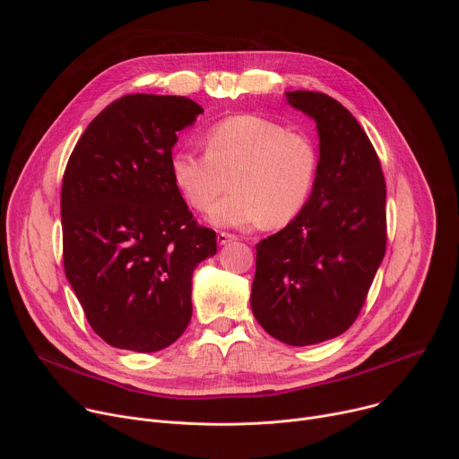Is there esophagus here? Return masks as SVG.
<instances>
[{"label":"esophagus","mask_w":459,"mask_h":459,"mask_svg":"<svg viewBox=\"0 0 459 459\" xmlns=\"http://www.w3.org/2000/svg\"><path fill=\"white\" fill-rule=\"evenodd\" d=\"M238 238L234 234H229V232H218V243L220 245H227L230 241H236Z\"/></svg>","instance_id":"34e87169"}]
</instances>
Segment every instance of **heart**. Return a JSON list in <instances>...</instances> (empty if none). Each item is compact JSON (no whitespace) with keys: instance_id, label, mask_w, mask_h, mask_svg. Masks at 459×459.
<instances>
[{"instance_id":"heart-1","label":"heart","mask_w":459,"mask_h":459,"mask_svg":"<svg viewBox=\"0 0 459 459\" xmlns=\"http://www.w3.org/2000/svg\"><path fill=\"white\" fill-rule=\"evenodd\" d=\"M205 152L178 149L170 156L172 179L185 202L212 221L250 229L283 227L305 209L317 172V152L308 136L257 114L229 116L204 134Z\"/></svg>"}]
</instances>
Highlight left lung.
<instances>
[{
	"mask_svg": "<svg viewBox=\"0 0 459 459\" xmlns=\"http://www.w3.org/2000/svg\"><path fill=\"white\" fill-rule=\"evenodd\" d=\"M316 121L319 161L305 209L255 245L254 317L276 340L305 347L356 321L386 248V188L356 117L323 92H287Z\"/></svg>",
	"mask_w": 459,
	"mask_h": 459,
	"instance_id": "obj_1",
	"label": "left lung"
}]
</instances>
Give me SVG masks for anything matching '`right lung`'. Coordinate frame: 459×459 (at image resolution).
<instances>
[{
    "label": "right lung",
    "instance_id": "1",
    "mask_svg": "<svg viewBox=\"0 0 459 459\" xmlns=\"http://www.w3.org/2000/svg\"><path fill=\"white\" fill-rule=\"evenodd\" d=\"M202 112L183 96L126 94L91 121L65 169V276L116 349L172 345L192 316V273L218 250L170 174L176 133Z\"/></svg>",
    "mask_w": 459,
    "mask_h": 459
}]
</instances>
